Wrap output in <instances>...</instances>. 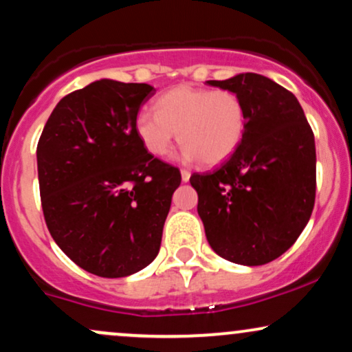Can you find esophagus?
I'll return each instance as SVG.
<instances>
[{"label":"esophagus","instance_id":"1","mask_svg":"<svg viewBox=\"0 0 352 352\" xmlns=\"http://www.w3.org/2000/svg\"><path fill=\"white\" fill-rule=\"evenodd\" d=\"M182 175V182H188L190 180V172L188 170H180Z\"/></svg>","mask_w":352,"mask_h":352}]
</instances>
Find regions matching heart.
<instances>
[{
    "label": "heart",
    "mask_w": 352,
    "mask_h": 352,
    "mask_svg": "<svg viewBox=\"0 0 352 352\" xmlns=\"http://www.w3.org/2000/svg\"><path fill=\"white\" fill-rule=\"evenodd\" d=\"M246 112L235 92L175 86L155 100V114L140 112L135 134L153 157H165L179 137L182 157L218 165L235 153L245 135Z\"/></svg>",
    "instance_id": "obj_1"
}]
</instances>
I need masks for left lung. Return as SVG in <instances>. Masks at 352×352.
I'll list each match as a JSON object with an SVG mask.
<instances>
[{
	"label": "left lung",
	"mask_w": 352,
	"mask_h": 352,
	"mask_svg": "<svg viewBox=\"0 0 352 352\" xmlns=\"http://www.w3.org/2000/svg\"><path fill=\"white\" fill-rule=\"evenodd\" d=\"M207 84L241 99L246 129L217 170L190 177L197 212L217 254L236 265H266L298 240L313 212V131L298 99L270 78L243 72Z\"/></svg>",
	"instance_id": "obj_1"
}]
</instances>
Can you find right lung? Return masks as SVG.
<instances>
[{
	"label": "right lung",
	"instance_id": "right-lung-1",
	"mask_svg": "<svg viewBox=\"0 0 352 352\" xmlns=\"http://www.w3.org/2000/svg\"><path fill=\"white\" fill-rule=\"evenodd\" d=\"M148 84L99 79L63 98L43 129L38 179L47 230L102 278L131 276L159 254L179 168L144 148L135 119Z\"/></svg>",
	"mask_w": 352,
	"mask_h": 352
}]
</instances>
